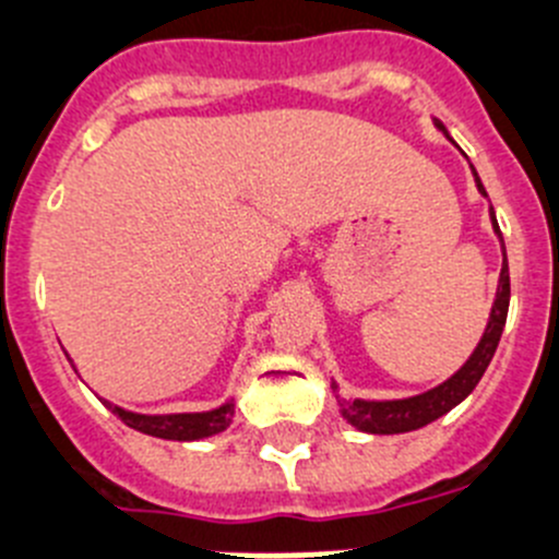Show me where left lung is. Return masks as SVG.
<instances>
[{
	"label": "left lung",
	"mask_w": 559,
	"mask_h": 559,
	"mask_svg": "<svg viewBox=\"0 0 559 559\" xmlns=\"http://www.w3.org/2000/svg\"><path fill=\"white\" fill-rule=\"evenodd\" d=\"M443 130V124H438ZM474 171V168H471ZM477 177V171H474ZM477 188L483 197L485 186L479 182L477 177ZM490 216H493V207H490ZM493 229L499 233V224H496L493 216ZM501 238V233H499ZM504 246V240H501ZM507 307H510V271H507V254H504V265H501V276H499V290H496V301L493 310H490V321L488 330H485L483 341L474 349V355L468 357L463 368H460L454 377H449L443 385L432 388V391L421 393V396H409V399H396V402H362V399H343L337 396V385H332V393H335V402L341 407L343 418L357 427L360 432H371V435H396V432H413V429H421L427 424H432L435 418L447 416L449 409L457 407L465 396H468L477 382L483 380L485 368L490 366L493 360V352L499 346L501 330H504L507 321Z\"/></svg>",
	"instance_id": "8db88e82"
}]
</instances>
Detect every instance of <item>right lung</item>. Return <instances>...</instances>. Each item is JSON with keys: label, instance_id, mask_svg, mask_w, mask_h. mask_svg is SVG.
Segmentation results:
<instances>
[{"label": "right lung", "instance_id": "right-lung-1", "mask_svg": "<svg viewBox=\"0 0 559 559\" xmlns=\"http://www.w3.org/2000/svg\"><path fill=\"white\" fill-rule=\"evenodd\" d=\"M107 407H110L127 427L166 440H199L207 438V435L224 432V429L233 424L235 416L233 402H227L218 409H210V413H179V416H138V413L112 407V404H107Z\"/></svg>", "mask_w": 559, "mask_h": 559}]
</instances>
